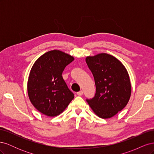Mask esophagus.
Masks as SVG:
<instances>
[{"mask_svg":"<svg viewBox=\"0 0 154 154\" xmlns=\"http://www.w3.org/2000/svg\"><path fill=\"white\" fill-rule=\"evenodd\" d=\"M83 94V91H79V92H77V94H78V96H82Z\"/></svg>","mask_w":154,"mask_h":154,"instance_id":"esophagus-1","label":"esophagus"}]
</instances>
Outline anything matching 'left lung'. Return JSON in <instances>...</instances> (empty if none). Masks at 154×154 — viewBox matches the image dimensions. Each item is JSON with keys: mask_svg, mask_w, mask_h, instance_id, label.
I'll list each match as a JSON object with an SVG mask.
<instances>
[{"mask_svg": "<svg viewBox=\"0 0 154 154\" xmlns=\"http://www.w3.org/2000/svg\"><path fill=\"white\" fill-rule=\"evenodd\" d=\"M96 85V94L87 100L98 117H113L127 105L131 95V83L127 69L119 60L106 53L85 59Z\"/></svg>", "mask_w": 154, "mask_h": 154, "instance_id": "8db88e82", "label": "left lung"}]
</instances>
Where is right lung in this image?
<instances>
[{"label":"right lung","instance_id":"right-lung-1","mask_svg":"<svg viewBox=\"0 0 154 154\" xmlns=\"http://www.w3.org/2000/svg\"><path fill=\"white\" fill-rule=\"evenodd\" d=\"M72 56L59 50L48 51L36 60L27 81L30 101L42 114L54 117L61 114L74 97L62 76Z\"/></svg>","mask_w":154,"mask_h":154}]
</instances>
